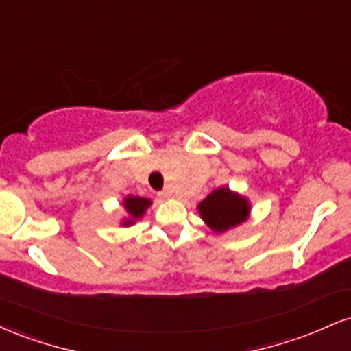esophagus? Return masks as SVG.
I'll use <instances>...</instances> for the list:
<instances>
[{"label":"esophagus","instance_id":"1","mask_svg":"<svg viewBox=\"0 0 351 351\" xmlns=\"http://www.w3.org/2000/svg\"><path fill=\"white\" fill-rule=\"evenodd\" d=\"M158 195H160V198H170L171 191H170V189H163V191H160Z\"/></svg>","mask_w":351,"mask_h":351}]
</instances>
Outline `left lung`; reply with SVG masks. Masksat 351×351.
<instances>
[{
  "label": "left lung",
  "instance_id": "8db88e82",
  "mask_svg": "<svg viewBox=\"0 0 351 351\" xmlns=\"http://www.w3.org/2000/svg\"><path fill=\"white\" fill-rule=\"evenodd\" d=\"M196 208L204 224L216 234L234 229L251 217V201L229 186L216 188Z\"/></svg>",
  "mask_w": 351,
  "mask_h": 351
}]
</instances>
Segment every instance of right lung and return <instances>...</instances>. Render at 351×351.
I'll return each instance as SVG.
<instances>
[{"instance_id": "obj_1", "label": "right lung", "mask_w": 351, "mask_h": 351, "mask_svg": "<svg viewBox=\"0 0 351 351\" xmlns=\"http://www.w3.org/2000/svg\"><path fill=\"white\" fill-rule=\"evenodd\" d=\"M122 206L125 209V216L123 219H120V224L123 228L134 226L136 221H140L147 213V209L152 206V201L148 198H142V196H134V195H127L122 201Z\"/></svg>"}]
</instances>
